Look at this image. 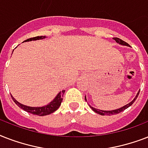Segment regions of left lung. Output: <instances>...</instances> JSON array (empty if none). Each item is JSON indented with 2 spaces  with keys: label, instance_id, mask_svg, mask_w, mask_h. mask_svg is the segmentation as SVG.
<instances>
[{
  "label": "left lung",
  "instance_id": "8db88e82",
  "mask_svg": "<svg viewBox=\"0 0 148 148\" xmlns=\"http://www.w3.org/2000/svg\"><path fill=\"white\" fill-rule=\"evenodd\" d=\"M114 40H116V42L118 43V44H120V45H125V46H129L130 47V45L127 44V43H126L125 41H124V40H122L121 39H120V38H114ZM139 92H140V90L138 91V93L137 94V95H136V97H134V99L133 101H131L130 103H127V104H126V105L123 106L122 108H117V109H115V110H99V109H96V108H93V107H91L90 105V108L92 109L95 112H96L97 114H101V115H108V116H110V115H113V114H118V113H121V111H123V110H124L125 109H127V108H128L131 105H132L134 103V102L136 101V99H137V97H138V95H139ZM85 101H87V99H86V96H85Z\"/></svg>",
  "mask_w": 148,
  "mask_h": 148
}]
</instances>
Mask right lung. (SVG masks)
Instances as JSON below:
<instances>
[{"mask_svg": "<svg viewBox=\"0 0 148 148\" xmlns=\"http://www.w3.org/2000/svg\"><path fill=\"white\" fill-rule=\"evenodd\" d=\"M45 38H46L45 36H38V37H34V38L27 39L24 41L26 42V41H31V40H40V39H44ZM64 92L65 90H62V91L58 93V95L56 96L55 98L53 99L52 101H51V103H48L47 105L43 106V107H37V108L24 105V104H22V103H19L17 101H16L14 97H13L12 95H11V97H12L13 101H14V103L19 108H21L24 110L27 111V112L31 113L32 114L38 115V116H45V115L50 114L51 113L54 112L55 110H58L59 107L60 106V104H61V102L63 101V96H64Z\"/></svg>", "mask_w": 148, "mask_h": 148, "instance_id": "obj_1", "label": "right lung"}]
</instances>
